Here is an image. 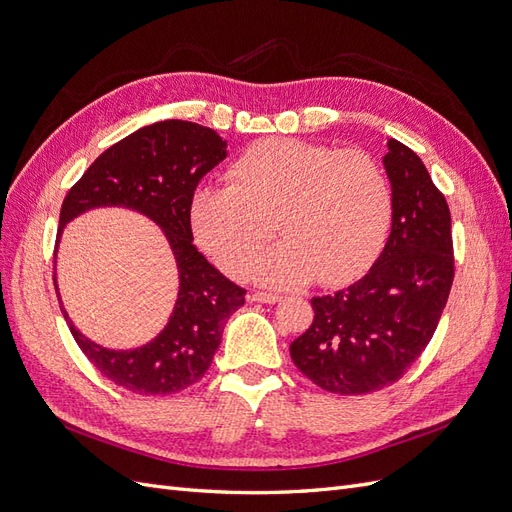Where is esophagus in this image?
Returning a JSON list of instances; mask_svg holds the SVG:
<instances>
[{
    "mask_svg": "<svg viewBox=\"0 0 512 512\" xmlns=\"http://www.w3.org/2000/svg\"><path fill=\"white\" fill-rule=\"evenodd\" d=\"M254 303H277L282 301V294H273V292H252L250 297Z\"/></svg>",
    "mask_w": 512,
    "mask_h": 512,
    "instance_id": "obj_1",
    "label": "esophagus"
}]
</instances>
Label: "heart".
I'll use <instances>...</instances> for the list:
<instances>
[{
    "label": "heart",
    "instance_id": "obj_1",
    "mask_svg": "<svg viewBox=\"0 0 512 512\" xmlns=\"http://www.w3.org/2000/svg\"><path fill=\"white\" fill-rule=\"evenodd\" d=\"M230 183L192 198L200 245L235 277L277 230L286 237L252 271L271 286L346 284L380 254L391 226V188L367 153L271 138L230 166Z\"/></svg>",
    "mask_w": 512,
    "mask_h": 512
}]
</instances>
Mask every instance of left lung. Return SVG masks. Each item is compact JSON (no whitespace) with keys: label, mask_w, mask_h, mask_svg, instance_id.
<instances>
[{"label":"left lung","mask_w":512,"mask_h":512,"mask_svg":"<svg viewBox=\"0 0 512 512\" xmlns=\"http://www.w3.org/2000/svg\"><path fill=\"white\" fill-rule=\"evenodd\" d=\"M386 149L389 241L359 282L312 299L314 322L290 344L294 365L329 393H374L404 376L433 337L453 286L446 198L410 147L389 138Z\"/></svg>","instance_id":"obj_1"}]
</instances>
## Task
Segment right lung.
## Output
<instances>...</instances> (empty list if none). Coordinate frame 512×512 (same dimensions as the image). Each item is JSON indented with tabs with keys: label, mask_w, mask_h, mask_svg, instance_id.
Here are the masks:
<instances>
[{
	"label": "right lung",
	"mask_w": 512,
	"mask_h": 512,
	"mask_svg": "<svg viewBox=\"0 0 512 512\" xmlns=\"http://www.w3.org/2000/svg\"><path fill=\"white\" fill-rule=\"evenodd\" d=\"M226 141L200 123L166 119L108 147L72 185L59 213L57 245L66 224L100 207H123L158 224L173 250L179 292L166 327L151 342L113 350L91 342L59 305L76 344L94 367L138 395H170L205 376L220 348L228 316L245 303L232 284L196 250L190 209L198 181L226 158ZM55 290L57 277H55Z\"/></svg>",
	"instance_id": "right-lung-1"
}]
</instances>
